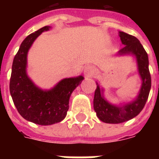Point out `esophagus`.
<instances>
[{"mask_svg":"<svg viewBox=\"0 0 159 159\" xmlns=\"http://www.w3.org/2000/svg\"><path fill=\"white\" fill-rule=\"evenodd\" d=\"M94 73V68L92 66H87L84 69V76L86 77H92Z\"/></svg>","mask_w":159,"mask_h":159,"instance_id":"34e87169","label":"esophagus"}]
</instances>
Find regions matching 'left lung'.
Returning <instances> with one entry per match:
<instances>
[{
    "instance_id": "left-lung-1",
    "label": "left lung",
    "mask_w": 159,
    "mask_h": 159,
    "mask_svg": "<svg viewBox=\"0 0 159 159\" xmlns=\"http://www.w3.org/2000/svg\"><path fill=\"white\" fill-rule=\"evenodd\" d=\"M121 43L125 47L117 53L118 57L133 56L135 57L137 68L142 81L140 89L135 99L127 103L115 105L104 97V89L97 82L93 107L97 117L102 122L108 124H120L134 118L145 106L151 89V76L148 69V57L138 39L133 35L119 31Z\"/></svg>"
}]
</instances>
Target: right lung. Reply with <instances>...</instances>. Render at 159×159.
<instances>
[{
  "label": "right lung",
  "mask_w": 159,
  "mask_h": 159,
  "mask_svg": "<svg viewBox=\"0 0 159 159\" xmlns=\"http://www.w3.org/2000/svg\"><path fill=\"white\" fill-rule=\"evenodd\" d=\"M51 29L44 26L30 34L21 43L14 57L10 92L17 111L24 119L40 125H50L67 116L69 99L75 88L82 83L81 76L62 79L49 90L37 87L27 74V55L36 39Z\"/></svg>",
  "instance_id": "obj_1"
}]
</instances>
